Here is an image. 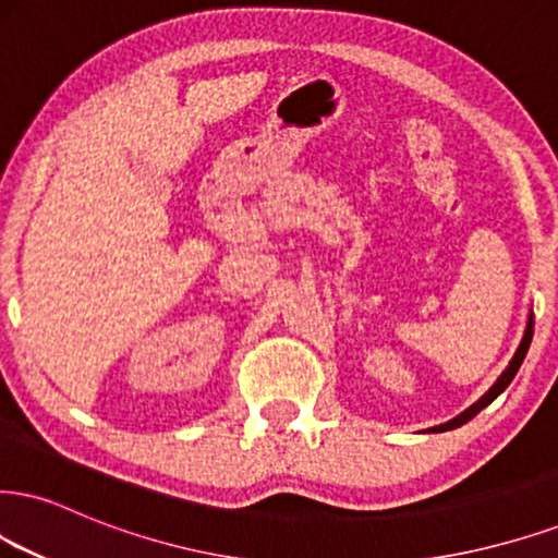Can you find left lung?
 I'll return each mask as SVG.
<instances>
[{"mask_svg": "<svg viewBox=\"0 0 558 558\" xmlns=\"http://www.w3.org/2000/svg\"><path fill=\"white\" fill-rule=\"evenodd\" d=\"M531 341H533V315L531 318H527V328H525V336H522V341H520V347H518V352H514V356H512V362H510V367L505 369V373H501V377L497 383L492 385L489 388V393H486L484 398H478L476 403L471 405V409H465L463 414L460 416H456L452 418V422H447V424H442V426H437V429H432V432H445V429H456V426H460V424H465V422H471L473 416L478 414L481 409H486V405H489L494 398H497L501 390L507 388V385L512 383V377L518 375V369H520V364H522V360H525V354H527V347H531Z\"/></svg>", "mask_w": 558, "mask_h": 558, "instance_id": "obj_1", "label": "left lung"}]
</instances>
